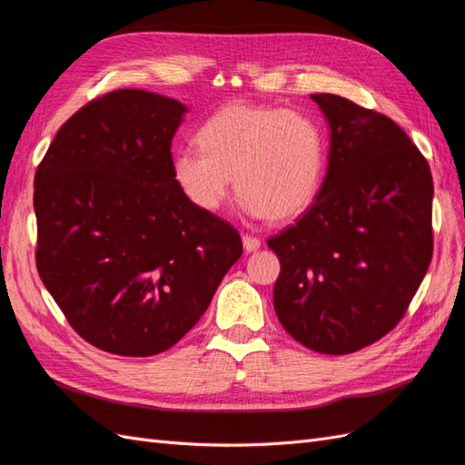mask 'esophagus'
Masks as SVG:
<instances>
[{
	"label": "esophagus",
	"instance_id": "1",
	"mask_svg": "<svg viewBox=\"0 0 465 465\" xmlns=\"http://www.w3.org/2000/svg\"><path fill=\"white\" fill-rule=\"evenodd\" d=\"M242 246H244V250L248 252H256V250H260V246H262V242H260V238H256V236H250V234H242Z\"/></svg>",
	"mask_w": 465,
	"mask_h": 465
}]
</instances>
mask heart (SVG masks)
Segmentation results:
<instances>
[{
	"mask_svg": "<svg viewBox=\"0 0 465 465\" xmlns=\"http://www.w3.org/2000/svg\"><path fill=\"white\" fill-rule=\"evenodd\" d=\"M200 147L173 154L176 184L203 211H217L234 186L252 219L287 221L312 203L323 174V137L302 112L232 103L198 132Z\"/></svg>",
	"mask_w": 465,
	"mask_h": 465,
	"instance_id": "obj_1",
	"label": "heart"
}]
</instances>
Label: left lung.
<instances>
[{
  "label": "left lung",
  "mask_w": 465,
  "mask_h": 465,
  "mask_svg": "<svg viewBox=\"0 0 465 465\" xmlns=\"http://www.w3.org/2000/svg\"><path fill=\"white\" fill-rule=\"evenodd\" d=\"M330 128L328 173L297 224L270 238L275 314L294 340L347 355L386 335L432 258V176L391 118L311 94Z\"/></svg>",
  "instance_id": "1"
}]
</instances>
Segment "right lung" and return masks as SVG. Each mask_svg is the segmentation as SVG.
<instances>
[{
  "mask_svg": "<svg viewBox=\"0 0 465 465\" xmlns=\"http://www.w3.org/2000/svg\"><path fill=\"white\" fill-rule=\"evenodd\" d=\"M186 112L159 93L112 91L62 125L35 176L38 275L74 330L108 353L171 349L242 256L234 227L174 180Z\"/></svg>",
  "mask_w": 465,
  "mask_h": 465,
  "instance_id": "right-lung-1",
  "label": "right lung"
}]
</instances>
